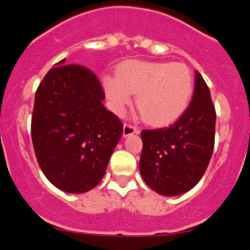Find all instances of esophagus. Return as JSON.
Returning <instances> with one entry per match:
<instances>
[{
  "label": "esophagus",
  "instance_id": "esophagus-1",
  "mask_svg": "<svg viewBox=\"0 0 250 250\" xmlns=\"http://www.w3.org/2000/svg\"><path fill=\"white\" fill-rule=\"evenodd\" d=\"M138 132H139L138 131V128L130 124H124V127H123V135H124V138L130 137V135L138 133Z\"/></svg>",
  "mask_w": 250,
  "mask_h": 250
}]
</instances>
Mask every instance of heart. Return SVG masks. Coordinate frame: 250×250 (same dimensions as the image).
<instances>
[{"label": "heart", "mask_w": 250, "mask_h": 250, "mask_svg": "<svg viewBox=\"0 0 250 250\" xmlns=\"http://www.w3.org/2000/svg\"><path fill=\"white\" fill-rule=\"evenodd\" d=\"M115 76H106L103 87L111 109L122 113L137 94L135 105L145 122L154 127L176 123L189 107L193 80L186 64L161 61L127 60Z\"/></svg>", "instance_id": "heart-1"}]
</instances>
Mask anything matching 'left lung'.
<instances>
[{
  "label": "left lung",
  "instance_id": "8db88e82",
  "mask_svg": "<svg viewBox=\"0 0 250 250\" xmlns=\"http://www.w3.org/2000/svg\"><path fill=\"white\" fill-rule=\"evenodd\" d=\"M195 76V90L186 113L169 127L141 132V177L162 196H178L192 189L213 152L215 110L198 70Z\"/></svg>",
  "mask_w": 250,
  "mask_h": 250
}]
</instances>
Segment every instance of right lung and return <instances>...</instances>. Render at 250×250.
<instances>
[{
  "mask_svg": "<svg viewBox=\"0 0 250 250\" xmlns=\"http://www.w3.org/2000/svg\"><path fill=\"white\" fill-rule=\"evenodd\" d=\"M103 101L95 74L66 59L37 89L31 122L36 158L46 178L64 192L94 189L122 138V122Z\"/></svg>",
  "mask_w": 250,
  "mask_h": 250,
  "instance_id": "obj_1",
  "label": "right lung"
}]
</instances>
